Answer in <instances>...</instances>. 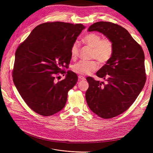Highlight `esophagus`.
Segmentation results:
<instances>
[{
  "instance_id": "34e87169",
  "label": "esophagus",
  "mask_w": 153,
  "mask_h": 153,
  "mask_svg": "<svg viewBox=\"0 0 153 153\" xmlns=\"http://www.w3.org/2000/svg\"><path fill=\"white\" fill-rule=\"evenodd\" d=\"M78 79H79L80 80H85V78L83 76L79 75V76H78Z\"/></svg>"
}]
</instances>
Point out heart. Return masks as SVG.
Segmentation results:
<instances>
[{
	"label": "heart",
	"instance_id": "1",
	"mask_svg": "<svg viewBox=\"0 0 153 153\" xmlns=\"http://www.w3.org/2000/svg\"><path fill=\"white\" fill-rule=\"evenodd\" d=\"M82 42L87 47L92 48L91 58L97 59L101 64L107 63L112 57L114 52V45L112 39L108 38H101V36L96 33H89L82 38ZM80 52V45L75 41L70 48L71 58L76 59ZM99 68L96 61H80L73 66V71L81 75H86L94 72Z\"/></svg>",
	"mask_w": 153,
	"mask_h": 153
}]
</instances>
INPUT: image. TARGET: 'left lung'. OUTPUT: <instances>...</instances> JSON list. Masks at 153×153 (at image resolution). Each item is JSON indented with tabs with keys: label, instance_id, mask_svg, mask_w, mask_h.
Wrapping results in <instances>:
<instances>
[{
	"label": "left lung",
	"instance_id": "obj_1",
	"mask_svg": "<svg viewBox=\"0 0 153 153\" xmlns=\"http://www.w3.org/2000/svg\"><path fill=\"white\" fill-rule=\"evenodd\" d=\"M88 30L101 32L114 45L112 57L96 73L106 84L87 77L89 87L85 93L92 112L101 118H112L130 107L145 85L144 53L128 30L116 24L96 22Z\"/></svg>",
	"mask_w": 153,
	"mask_h": 153
}]
</instances>
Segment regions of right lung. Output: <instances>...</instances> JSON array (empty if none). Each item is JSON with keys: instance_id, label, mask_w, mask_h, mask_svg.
Instances as JSON below:
<instances>
[{"instance_id": "obj_1", "label": "right lung", "mask_w": 153, "mask_h": 153, "mask_svg": "<svg viewBox=\"0 0 153 153\" xmlns=\"http://www.w3.org/2000/svg\"><path fill=\"white\" fill-rule=\"evenodd\" d=\"M84 29L80 24L45 22L36 27L18 47L13 82L22 99L37 114L50 116L65 106L68 92L78 76L64 69L70 63L71 45ZM60 74H66L67 77L56 83L54 79Z\"/></svg>"}]
</instances>
